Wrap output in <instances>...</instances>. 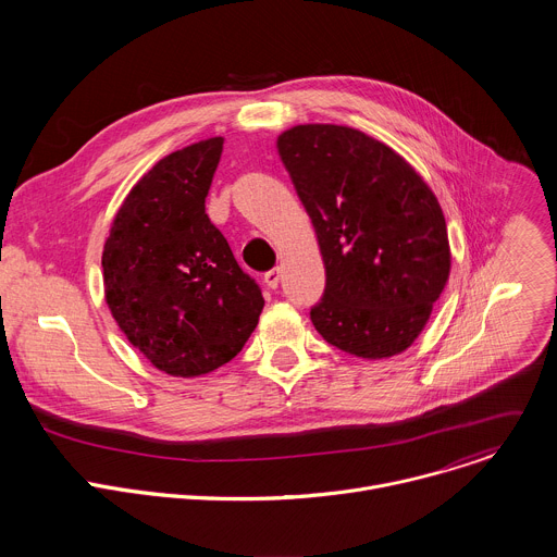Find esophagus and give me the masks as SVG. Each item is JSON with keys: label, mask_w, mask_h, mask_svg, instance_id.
<instances>
[{"label": "esophagus", "mask_w": 557, "mask_h": 557, "mask_svg": "<svg viewBox=\"0 0 557 557\" xmlns=\"http://www.w3.org/2000/svg\"><path fill=\"white\" fill-rule=\"evenodd\" d=\"M264 282H267L269 288H277V284H280V269L267 271V273H264Z\"/></svg>", "instance_id": "34e87169"}]
</instances>
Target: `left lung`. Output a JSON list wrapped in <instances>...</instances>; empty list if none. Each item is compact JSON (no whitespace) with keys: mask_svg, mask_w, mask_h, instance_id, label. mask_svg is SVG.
Masks as SVG:
<instances>
[{"mask_svg":"<svg viewBox=\"0 0 557 557\" xmlns=\"http://www.w3.org/2000/svg\"><path fill=\"white\" fill-rule=\"evenodd\" d=\"M277 149L326 269L312 326L363 359L404 352L449 277L436 196L399 153L352 127L297 125Z\"/></svg>","mask_w":557,"mask_h":557,"instance_id":"1","label":"left lung"}]
</instances>
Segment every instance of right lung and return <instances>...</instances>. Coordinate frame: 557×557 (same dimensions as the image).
Here are the masks:
<instances>
[{"instance_id":"obj_1","label":"right lung","mask_w":557,"mask_h":557,"mask_svg":"<svg viewBox=\"0 0 557 557\" xmlns=\"http://www.w3.org/2000/svg\"><path fill=\"white\" fill-rule=\"evenodd\" d=\"M222 138L158 161L127 194L103 249L106 299L132 346L172 376L243 350L264 297L205 211Z\"/></svg>"}]
</instances>
